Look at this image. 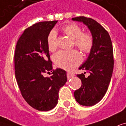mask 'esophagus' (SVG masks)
I'll use <instances>...</instances> for the list:
<instances>
[{
    "label": "esophagus",
    "mask_w": 126,
    "mask_h": 126,
    "mask_svg": "<svg viewBox=\"0 0 126 126\" xmlns=\"http://www.w3.org/2000/svg\"><path fill=\"white\" fill-rule=\"evenodd\" d=\"M74 76V75L73 74H72V73H70V72H68V73H67V78H68V79L72 78Z\"/></svg>",
    "instance_id": "34e87169"
}]
</instances>
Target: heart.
Returning <instances> with one entry per match:
<instances>
[{
    "mask_svg": "<svg viewBox=\"0 0 126 126\" xmlns=\"http://www.w3.org/2000/svg\"><path fill=\"white\" fill-rule=\"evenodd\" d=\"M63 32L70 39L74 40V45L83 52H90L93 46V39L89 33H81V29L76 23H69L62 27ZM57 33L54 30L50 32L47 37V46L50 51H54L57 48ZM56 66L64 70H70L80 64L81 56L77 50L70 52L59 51L53 56Z\"/></svg>",
    "mask_w": 126,
    "mask_h": 126,
    "instance_id": "heart-1",
    "label": "heart"
}]
</instances>
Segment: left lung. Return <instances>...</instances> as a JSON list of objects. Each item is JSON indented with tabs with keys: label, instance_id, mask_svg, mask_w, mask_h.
<instances>
[{
	"label": "left lung",
	"instance_id": "left-lung-1",
	"mask_svg": "<svg viewBox=\"0 0 126 126\" xmlns=\"http://www.w3.org/2000/svg\"><path fill=\"white\" fill-rule=\"evenodd\" d=\"M72 19L87 26L93 39V46L88 58L79 68L85 72L77 75L81 81V86L74 92L79 104L91 107L103 98L110 82L114 68L112 44L107 30L93 19L79 16ZM86 72L90 74L87 78L84 77Z\"/></svg>",
	"mask_w": 126,
	"mask_h": 126
}]
</instances>
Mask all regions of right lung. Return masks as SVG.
<instances>
[{"instance_id":"add662e5","label":"right lung","mask_w":126,"mask_h":126,"mask_svg":"<svg viewBox=\"0 0 126 126\" xmlns=\"http://www.w3.org/2000/svg\"><path fill=\"white\" fill-rule=\"evenodd\" d=\"M57 21H42L27 28L16 47L15 75L19 90L26 102L40 111L56 107L59 90L67 81L65 70H52L47 46L48 35ZM44 73L52 75L44 77Z\"/></svg>"}]
</instances>
